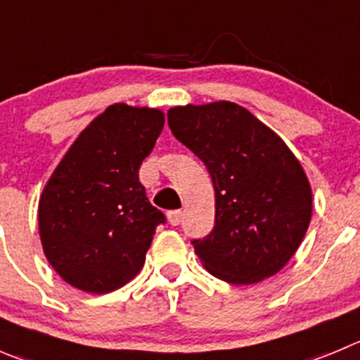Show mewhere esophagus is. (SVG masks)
Listing matches in <instances>:
<instances>
[{
    "instance_id": "1",
    "label": "esophagus",
    "mask_w": 360,
    "mask_h": 360,
    "mask_svg": "<svg viewBox=\"0 0 360 360\" xmlns=\"http://www.w3.org/2000/svg\"><path fill=\"white\" fill-rule=\"evenodd\" d=\"M167 218H169L170 226H179L181 218H183V211H169V213H167Z\"/></svg>"
}]
</instances>
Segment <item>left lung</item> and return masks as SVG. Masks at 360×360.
I'll list each match as a JSON object with an SVG mask.
<instances>
[{
	"mask_svg": "<svg viewBox=\"0 0 360 360\" xmlns=\"http://www.w3.org/2000/svg\"><path fill=\"white\" fill-rule=\"evenodd\" d=\"M169 126L213 181L214 227L193 241L204 268L238 286L281 271L312 217L311 183L286 142L231 101L174 106Z\"/></svg>",
	"mask_w": 360,
	"mask_h": 360,
	"instance_id": "obj_1",
	"label": "left lung"
}]
</instances>
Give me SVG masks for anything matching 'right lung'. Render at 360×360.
Listing matches in <instances>:
<instances>
[{
  "mask_svg": "<svg viewBox=\"0 0 360 360\" xmlns=\"http://www.w3.org/2000/svg\"><path fill=\"white\" fill-rule=\"evenodd\" d=\"M165 113L115 103L74 140L39 199L44 256L70 286L94 295L133 281L165 217L140 184Z\"/></svg>",
  "mask_w": 360,
  "mask_h": 360,
  "instance_id": "obj_1",
  "label": "right lung"
}]
</instances>
